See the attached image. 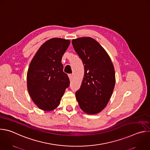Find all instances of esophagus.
I'll return each mask as SVG.
<instances>
[{
  "mask_svg": "<svg viewBox=\"0 0 150 150\" xmlns=\"http://www.w3.org/2000/svg\"><path fill=\"white\" fill-rule=\"evenodd\" d=\"M68 77H69V80H70V81H71V80H72V75H71V74H69V75H68Z\"/></svg>",
  "mask_w": 150,
  "mask_h": 150,
  "instance_id": "34e87169",
  "label": "esophagus"
}]
</instances>
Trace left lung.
<instances>
[{"label":"left lung","mask_w":150,"mask_h":150,"mask_svg":"<svg viewBox=\"0 0 150 150\" xmlns=\"http://www.w3.org/2000/svg\"><path fill=\"white\" fill-rule=\"evenodd\" d=\"M72 43L84 66V77L75 93L76 100L86 114H98L105 108L114 89L113 64L103 47L92 38H79Z\"/></svg>","instance_id":"1"}]
</instances>
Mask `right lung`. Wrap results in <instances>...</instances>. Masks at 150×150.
<instances>
[{
  "instance_id": "add662e5",
  "label": "right lung",
  "mask_w": 150,
  "mask_h": 150,
  "mask_svg": "<svg viewBox=\"0 0 150 150\" xmlns=\"http://www.w3.org/2000/svg\"><path fill=\"white\" fill-rule=\"evenodd\" d=\"M70 40L54 38L41 45L32 59L27 73V88L34 104L40 110L52 111L59 104L69 86L63 72L62 58Z\"/></svg>"
}]
</instances>
